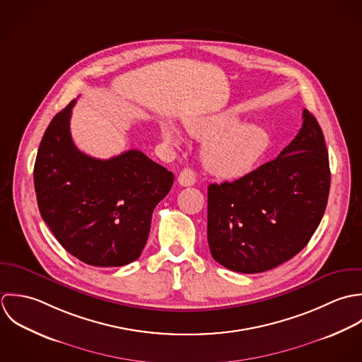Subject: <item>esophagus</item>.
Returning <instances> with one entry per match:
<instances>
[{
    "label": "esophagus",
    "mask_w": 362,
    "mask_h": 362,
    "mask_svg": "<svg viewBox=\"0 0 362 362\" xmlns=\"http://www.w3.org/2000/svg\"><path fill=\"white\" fill-rule=\"evenodd\" d=\"M177 182L180 186H193L196 183V173L190 168H185L179 173Z\"/></svg>",
    "instance_id": "1"
}]
</instances>
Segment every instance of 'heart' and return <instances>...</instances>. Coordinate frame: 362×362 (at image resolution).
<instances>
[{
  "label": "heart",
  "instance_id": "obj_1",
  "mask_svg": "<svg viewBox=\"0 0 362 362\" xmlns=\"http://www.w3.org/2000/svg\"><path fill=\"white\" fill-rule=\"evenodd\" d=\"M238 123L239 117L232 112L186 122L187 133L196 140L206 141L202 149L204 166L223 179L247 175L270 148V136L264 129ZM160 133L169 144L182 143L179 130L169 123L160 126Z\"/></svg>",
  "mask_w": 362,
  "mask_h": 362
}]
</instances>
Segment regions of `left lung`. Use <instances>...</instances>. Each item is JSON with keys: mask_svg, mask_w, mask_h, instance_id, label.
Masks as SVG:
<instances>
[{"mask_svg": "<svg viewBox=\"0 0 362 362\" xmlns=\"http://www.w3.org/2000/svg\"><path fill=\"white\" fill-rule=\"evenodd\" d=\"M280 155L233 182L209 186L207 238L214 260L255 274L299 253L326 210L329 153L312 113Z\"/></svg>", "mask_w": 362, "mask_h": 362, "instance_id": "1", "label": "left lung"}]
</instances>
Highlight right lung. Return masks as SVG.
Listing matches in <instances>:
<instances>
[{
    "instance_id": "add662e5",
    "label": "right lung",
    "mask_w": 362,
    "mask_h": 362,
    "mask_svg": "<svg viewBox=\"0 0 362 362\" xmlns=\"http://www.w3.org/2000/svg\"><path fill=\"white\" fill-rule=\"evenodd\" d=\"M74 105L53 117L37 151L33 180L39 211L78 260L124 266L140 257L153 209L175 177L139 149L110 159L81 152L70 132Z\"/></svg>"
}]
</instances>
